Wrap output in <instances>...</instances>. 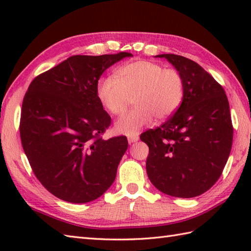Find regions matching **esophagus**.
Segmentation results:
<instances>
[{"mask_svg":"<svg viewBox=\"0 0 251 251\" xmlns=\"http://www.w3.org/2000/svg\"><path fill=\"white\" fill-rule=\"evenodd\" d=\"M139 140V137H138V135H134V136H128V142L129 143H134L136 141Z\"/></svg>","mask_w":251,"mask_h":251,"instance_id":"1","label":"esophagus"}]
</instances>
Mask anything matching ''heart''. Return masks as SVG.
<instances>
[{"mask_svg":"<svg viewBox=\"0 0 251 251\" xmlns=\"http://www.w3.org/2000/svg\"><path fill=\"white\" fill-rule=\"evenodd\" d=\"M97 94L104 109L113 115L124 113L132 99L136 106L116 122L115 129L134 136L150 124L154 116L165 120L175 113L182 102L184 82L176 69L139 60L123 66L117 71V78L101 79Z\"/></svg>","mask_w":251,"mask_h":251,"instance_id":"obj_1","label":"heart"}]
</instances>
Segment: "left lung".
I'll list each match as a JSON object with an SVG mask.
<instances>
[{
    "label": "left lung",
    "instance_id": "1",
    "mask_svg": "<svg viewBox=\"0 0 251 251\" xmlns=\"http://www.w3.org/2000/svg\"><path fill=\"white\" fill-rule=\"evenodd\" d=\"M156 57L180 72L184 95L173 116L140 136L149 147L148 177L163 193L190 199L222 175L233 142L230 105L225 89L199 63L175 54Z\"/></svg>",
    "mask_w": 251,
    "mask_h": 251
}]
</instances>
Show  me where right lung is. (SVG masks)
<instances>
[{
	"label": "right lung",
	"mask_w": 251,
	"mask_h": 251,
	"mask_svg": "<svg viewBox=\"0 0 251 251\" xmlns=\"http://www.w3.org/2000/svg\"><path fill=\"white\" fill-rule=\"evenodd\" d=\"M129 56L69 57L29 85L21 106V145L37 180L58 199L92 201L114 182L128 142L125 136L102 139L111 116L99 100L98 79Z\"/></svg>",
	"instance_id": "right-lung-1"
}]
</instances>
